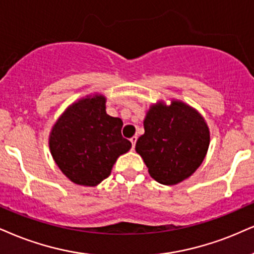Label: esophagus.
<instances>
[{"instance_id":"1","label":"esophagus","mask_w":254,"mask_h":254,"mask_svg":"<svg viewBox=\"0 0 254 254\" xmlns=\"http://www.w3.org/2000/svg\"><path fill=\"white\" fill-rule=\"evenodd\" d=\"M137 137L136 136H133L130 137V142H132V149H134V147H135V142H136Z\"/></svg>"}]
</instances>
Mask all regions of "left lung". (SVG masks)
<instances>
[{
    "label": "left lung",
    "instance_id": "8db88e82",
    "mask_svg": "<svg viewBox=\"0 0 254 254\" xmlns=\"http://www.w3.org/2000/svg\"><path fill=\"white\" fill-rule=\"evenodd\" d=\"M145 133L135 151L159 184L177 185L202 164L209 146V128L200 113L180 100L152 103L143 120Z\"/></svg>",
    "mask_w": 254,
    "mask_h": 254
}]
</instances>
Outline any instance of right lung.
<instances>
[{"label": "right lung", "mask_w": 254, "mask_h": 254, "mask_svg": "<svg viewBox=\"0 0 254 254\" xmlns=\"http://www.w3.org/2000/svg\"><path fill=\"white\" fill-rule=\"evenodd\" d=\"M105 95H86L68 106L49 133L55 164L71 183L95 187L109 177L132 143L122 137L124 122L106 113Z\"/></svg>", "instance_id": "obj_1"}]
</instances>
